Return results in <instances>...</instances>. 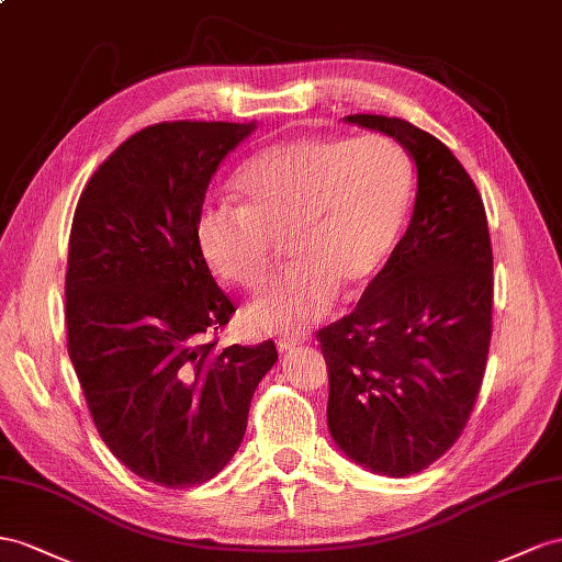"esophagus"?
Returning <instances> with one entry per match:
<instances>
[{"label":"esophagus","mask_w":562,"mask_h":562,"mask_svg":"<svg viewBox=\"0 0 562 562\" xmlns=\"http://www.w3.org/2000/svg\"><path fill=\"white\" fill-rule=\"evenodd\" d=\"M299 339H280L278 341V349L282 351V353H286V351H294V349H299Z\"/></svg>","instance_id":"esophagus-1"}]
</instances>
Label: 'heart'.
I'll return each instance as SVG.
<instances>
[{"label": "heart", "mask_w": 562, "mask_h": 562, "mask_svg": "<svg viewBox=\"0 0 562 562\" xmlns=\"http://www.w3.org/2000/svg\"><path fill=\"white\" fill-rule=\"evenodd\" d=\"M241 206H209L196 223L213 272L256 292L280 244L294 268L254 299L244 323L299 335L337 304L366 294L390 266L413 204V166L390 137L301 135L270 144L235 178Z\"/></svg>", "instance_id": "1"}]
</instances>
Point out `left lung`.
Instances as JSON below:
<instances>
[{
	"label": "left lung",
	"mask_w": 562,
	"mask_h": 562,
	"mask_svg": "<svg viewBox=\"0 0 562 562\" xmlns=\"http://www.w3.org/2000/svg\"><path fill=\"white\" fill-rule=\"evenodd\" d=\"M344 121L396 139L418 168V194L390 266L318 333L327 427L353 463L406 477L451 449L477 401L492 341V241L477 187L446 144L401 119Z\"/></svg>",
	"instance_id": "8db88e82"
}]
</instances>
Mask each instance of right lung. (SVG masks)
Listing matches in <instances>:
<instances>
[{"instance_id": "1", "label": "right lung", "mask_w": 562, "mask_h": 562, "mask_svg": "<svg viewBox=\"0 0 562 562\" xmlns=\"http://www.w3.org/2000/svg\"><path fill=\"white\" fill-rule=\"evenodd\" d=\"M256 123H156L97 168L74 215L68 356L99 437L137 477L184 488L239 449L270 339L215 351L235 313L199 249L196 223L223 158Z\"/></svg>"}]
</instances>
